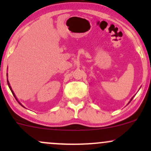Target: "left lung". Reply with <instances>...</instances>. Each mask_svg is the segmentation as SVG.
<instances>
[{"label":"left lung","mask_w":151,"mask_h":151,"mask_svg":"<svg viewBox=\"0 0 151 151\" xmlns=\"http://www.w3.org/2000/svg\"><path fill=\"white\" fill-rule=\"evenodd\" d=\"M133 97H134V96H133ZM133 97H132V99H130V101H129V103H128V104H129V103H130V102H131V101H132V99H133Z\"/></svg>","instance_id":"obj_1"}]
</instances>
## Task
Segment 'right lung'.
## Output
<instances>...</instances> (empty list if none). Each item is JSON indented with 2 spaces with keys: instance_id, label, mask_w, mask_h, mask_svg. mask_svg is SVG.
<instances>
[{
  "instance_id": "obj_1",
  "label": "right lung",
  "mask_w": 151,
  "mask_h": 151,
  "mask_svg": "<svg viewBox=\"0 0 151 151\" xmlns=\"http://www.w3.org/2000/svg\"><path fill=\"white\" fill-rule=\"evenodd\" d=\"M7 77H8V73H7ZM7 83H8V85H9V88H10L11 91H12V94H13V95H14V98H15V99H16V100H17V102H18V103H19V104H20V105H21V106H23V107H25V106H23V105H22V104H21V103H20V102H19V101H18V99H17V97H16V96H15L14 93V91H12V87H11V85H10V84H9V80H8V78H7Z\"/></svg>"
}]
</instances>
